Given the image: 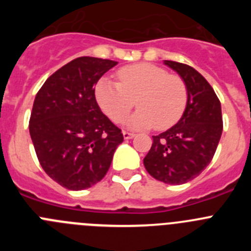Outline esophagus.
<instances>
[{
	"instance_id": "obj_1",
	"label": "esophagus",
	"mask_w": 251,
	"mask_h": 251,
	"mask_svg": "<svg viewBox=\"0 0 251 251\" xmlns=\"http://www.w3.org/2000/svg\"><path fill=\"white\" fill-rule=\"evenodd\" d=\"M134 136H136L134 133L128 132V130H123V137H124V139H132Z\"/></svg>"
}]
</instances>
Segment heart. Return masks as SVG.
<instances>
[{
	"mask_svg": "<svg viewBox=\"0 0 251 251\" xmlns=\"http://www.w3.org/2000/svg\"><path fill=\"white\" fill-rule=\"evenodd\" d=\"M119 83L101 79L95 88L97 101L114 122H122L137 100L139 109L128 121L137 129H168L181 119L187 106V86L178 75L150 63L123 66Z\"/></svg>",
	"mask_w": 251,
	"mask_h": 251,
	"instance_id": "heart-1",
	"label": "heart"
}]
</instances>
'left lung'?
<instances>
[{"label":"left lung","instance_id":"obj_1","mask_svg":"<svg viewBox=\"0 0 251 251\" xmlns=\"http://www.w3.org/2000/svg\"><path fill=\"white\" fill-rule=\"evenodd\" d=\"M187 86V106L174 127L153 136L143 159L148 174L168 185L197 177L211 162L223 133L221 104L205 77L186 64L165 60Z\"/></svg>","mask_w":251,"mask_h":251}]
</instances>
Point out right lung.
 <instances>
[{"mask_svg":"<svg viewBox=\"0 0 251 251\" xmlns=\"http://www.w3.org/2000/svg\"><path fill=\"white\" fill-rule=\"evenodd\" d=\"M117 61L81 56L49 76L37 92L30 136L49 177L73 191L106 175L123 133L99 108L95 84Z\"/></svg>","mask_w":251,"mask_h":251,"instance_id":"add662e5","label":"right lung"}]
</instances>
